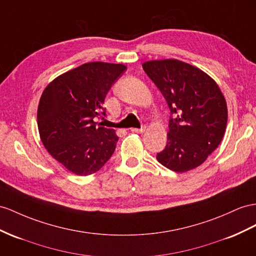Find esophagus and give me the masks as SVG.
Instances as JSON below:
<instances>
[{"label": "esophagus", "mask_w": 256, "mask_h": 256, "mask_svg": "<svg viewBox=\"0 0 256 256\" xmlns=\"http://www.w3.org/2000/svg\"><path fill=\"white\" fill-rule=\"evenodd\" d=\"M145 130H146V126H142L140 128H130V132H133V133H142V132H145Z\"/></svg>", "instance_id": "obj_1"}]
</instances>
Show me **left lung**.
<instances>
[{"label": "left lung", "instance_id": "left-lung-1", "mask_svg": "<svg viewBox=\"0 0 256 256\" xmlns=\"http://www.w3.org/2000/svg\"><path fill=\"white\" fill-rule=\"evenodd\" d=\"M142 69L171 111L168 142L156 160L174 172L198 168L218 148L227 124V104L206 72L176 60H152Z\"/></svg>", "mask_w": 256, "mask_h": 256}]
</instances>
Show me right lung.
<instances>
[{"instance_id":"add662e5","label":"right lung","mask_w":256,"mask_h":256,"mask_svg":"<svg viewBox=\"0 0 256 256\" xmlns=\"http://www.w3.org/2000/svg\"><path fill=\"white\" fill-rule=\"evenodd\" d=\"M126 70L120 64L88 62L44 90L38 107V133L50 154L68 171L93 174L114 152L119 137L95 118L106 116L104 98Z\"/></svg>"}]
</instances>
